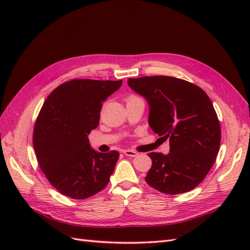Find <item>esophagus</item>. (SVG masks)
<instances>
[{"instance_id":"obj_1","label":"esophagus","mask_w":250,"mask_h":250,"mask_svg":"<svg viewBox=\"0 0 250 250\" xmlns=\"http://www.w3.org/2000/svg\"><path fill=\"white\" fill-rule=\"evenodd\" d=\"M123 153L126 156H130V157H135V156L139 155V153L137 152V151H133V150H124Z\"/></svg>"}]
</instances>
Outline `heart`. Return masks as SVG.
I'll use <instances>...</instances> for the list:
<instances>
[{
    "instance_id": "obj_1",
    "label": "heart",
    "mask_w": 250,
    "mask_h": 250,
    "mask_svg": "<svg viewBox=\"0 0 250 250\" xmlns=\"http://www.w3.org/2000/svg\"><path fill=\"white\" fill-rule=\"evenodd\" d=\"M131 98H134V97H131Z\"/></svg>"
}]
</instances>
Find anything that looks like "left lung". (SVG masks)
<instances>
[{
  "mask_svg": "<svg viewBox=\"0 0 250 250\" xmlns=\"http://www.w3.org/2000/svg\"><path fill=\"white\" fill-rule=\"evenodd\" d=\"M128 85L149 105L148 123L170 152H151L146 183L165 194L186 193L197 187L216 161L221 130L217 113L204 90L169 76L128 79Z\"/></svg>",
  "mask_w": 250,
  "mask_h": 250,
  "instance_id": "obj_1",
  "label": "left lung"
}]
</instances>
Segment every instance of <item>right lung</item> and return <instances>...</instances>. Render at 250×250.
<instances>
[{"label":"right lung","mask_w":250,"mask_h":250,"mask_svg":"<svg viewBox=\"0 0 250 250\" xmlns=\"http://www.w3.org/2000/svg\"><path fill=\"white\" fill-rule=\"evenodd\" d=\"M122 82L75 79L59 85L44 101L33 146L42 171L62 195L85 199L107 186L119 152H98L87 135L99 125L102 103Z\"/></svg>","instance_id":"add662e5"}]
</instances>
